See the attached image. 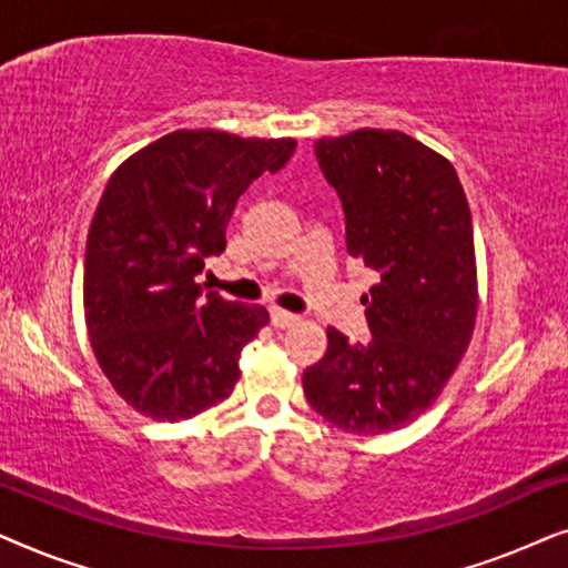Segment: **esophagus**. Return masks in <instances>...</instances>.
Segmentation results:
<instances>
[{"instance_id": "obj_1", "label": "esophagus", "mask_w": 568, "mask_h": 568, "mask_svg": "<svg viewBox=\"0 0 568 568\" xmlns=\"http://www.w3.org/2000/svg\"><path fill=\"white\" fill-rule=\"evenodd\" d=\"M300 323V315L286 313L282 307H271V325L274 328H292V325Z\"/></svg>"}]
</instances>
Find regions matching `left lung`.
<instances>
[{"instance_id":"8db88e82","label":"left lung","mask_w":568,"mask_h":568,"mask_svg":"<svg viewBox=\"0 0 568 568\" xmlns=\"http://www.w3.org/2000/svg\"><path fill=\"white\" fill-rule=\"evenodd\" d=\"M346 214V251L377 284L364 294L372 338L328 328L305 369L307 403L352 434H385L437 400L470 344L478 313L476 247L453 162L403 131L359 129L315 142Z\"/></svg>"}]
</instances>
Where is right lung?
Here are the masks:
<instances>
[{
	"label": "right lung",
	"instance_id": "1",
	"mask_svg": "<svg viewBox=\"0 0 568 568\" xmlns=\"http://www.w3.org/2000/svg\"><path fill=\"white\" fill-rule=\"evenodd\" d=\"M294 139L199 129L146 144L108 181L84 251V323L103 375L139 414L183 422L235 390L240 352L266 307L201 294L204 261L255 178L292 158Z\"/></svg>",
	"mask_w": 568,
	"mask_h": 568
}]
</instances>
